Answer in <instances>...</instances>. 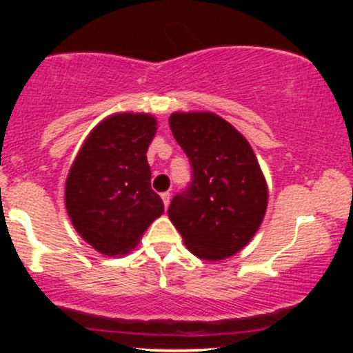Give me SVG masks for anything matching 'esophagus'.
Wrapping results in <instances>:
<instances>
[{"label":"esophagus","mask_w":353,"mask_h":353,"mask_svg":"<svg viewBox=\"0 0 353 353\" xmlns=\"http://www.w3.org/2000/svg\"><path fill=\"white\" fill-rule=\"evenodd\" d=\"M161 197H163L164 205H165V208H168L169 202H171V194H169V192H163V194H161Z\"/></svg>","instance_id":"obj_1"}]
</instances>
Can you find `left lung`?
I'll return each mask as SVG.
<instances>
[{
	"label": "left lung",
	"instance_id": "1",
	"mask_svg": "<svg viewBox=\"0 0 353 353\" xmlns=\"http://www.w3.org/2000/svg\"><path fill=\"white\" fill-rule=\"evenodd\" d=\"M169 125L189 157L192 181L169 219L196 257L222 261L242 250L267 209L265 177L241 132L214 112H174Z\"/></svg>",
	"mask_w": 353,
	"mask_h": 353
}]
</instances>
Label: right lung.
Instances as JSON below:
<instances>
[{
    "mask_svg": "<svg viewBox=\"0 0 353 353\" xmlns=\"http://www.w3.org/2000/svg\"><path fill=\"white\" fill-rule=\"evenodd\" d=\"M156 124L151 114L106 117L89 132L68 174V216L79 236L109 257L134 249L164 212L145 157Z\"/></svg>",
    "mask_w": 353,
    "mask_h": 353,
    "instance_id": "obj_1",
    "label": "right lung"
}]
</instances>
